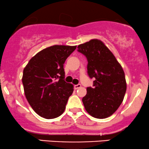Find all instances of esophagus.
Wrapping results in <instances>:
<instances>
[{
    "instance_id": "obj_1",
    "label": "esophagus",
    "mask_w": 149,
    "mask_h": 149,
    "mask_svg": "<svg viewBox=\"0 0 149 149\" xmlns=\"http://www.w3.org/2000/svg\"><path fill=\"white\" fill-rule=\"evenodd\" d=\"M80 87H81V85H80V84L75 85H74V89H75V90H78V89H79Z\"/></svg>"
}]
</instances>
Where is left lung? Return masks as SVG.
Wrapping results in <instances>:
<instances>
[{
  "mask_svg": "<svg viewBox=\"0 0 149 149\" xmlns=\"http://www.w3.org/2000/svg\"><path fill=\"white\" fill-rule=\"evenodd\" d=\"M86 57L88 73L95 78L93 88H87L83 103L85 110L96 118H106L118 109L126 92V80L122 66L102 41L92 39L78 46Z\"/></svg>",
  "mask_w": 149,
  "mask_h": 149,
  "instance_id": "1",
  "label": "left lung"
}]
</instances>
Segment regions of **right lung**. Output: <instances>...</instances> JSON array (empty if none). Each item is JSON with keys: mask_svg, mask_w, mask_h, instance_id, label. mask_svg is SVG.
<instances>
[{"mask_svg": "<svg viewBox=\"0 0 149 149\" xmlns=\"http://www.w3.org/2000/svg\"><path fill=\"white\" fill-rule=\"evenodd\" d=\"M76 49V46H50L37 53L24 69L26 98L42 118H55L64 111L73 86L64 80V64Z\"/></svg>", "mask_w": 149, "mask_h": 149, "instance_id": "add662e5", "label": "right lung"}]
</instances>
